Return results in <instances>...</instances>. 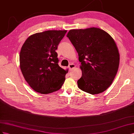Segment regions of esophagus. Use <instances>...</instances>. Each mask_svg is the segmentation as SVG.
<instances>
[{
  "instance_id": "34e87169",
  "label": "esophagus",
  "mask_w": 134,
  "mask_h": 134,
  "mask_svg": "<svg viewBox=\"0 0 134 134\" xmlns=\"http://www.w3.org/2000/svg\"><path fill=\"white\" fill-rule=\"evenodd\" d=\"M75 67V65L73 63H71L69 64V66H68V68H69L70 70H71L73 69V68H74Z\"/></svg>"
}]
</instances>
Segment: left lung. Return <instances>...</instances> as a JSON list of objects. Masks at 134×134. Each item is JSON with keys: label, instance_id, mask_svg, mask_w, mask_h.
Returning a JSON list of instances; mask_svg holds the SVG:
<instances>
[{"label": "left lung", "instance_id": "1", "mask_svg": "<svg viewBox=\"0 0 134 134\" xmlns=\"http://www.w3.org/2000/svg\"><path fill=\"white\" fill-rule=\"evenodd\" d=\"M67 37L81 62L79 88L92 95L106 90L115 77L120 63L119 53L112 37L95 27L71 30Z\"/></svg>", "mask_w": 134, "mask_h": 134}]
</instances>
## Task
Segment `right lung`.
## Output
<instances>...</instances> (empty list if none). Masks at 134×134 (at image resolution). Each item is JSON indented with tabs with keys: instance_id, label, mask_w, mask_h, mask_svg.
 I'll use <instances>...</instances> for the list:
<instances>
[{
	"instance_id": "add662e5",
	"label": "right lung",
	"mask_w": 134,
	"mask_h": 134,
	"mask_svg": "<svg viewBox=\"0 0 134 134\" xmlns=\"http://www.w3.org/2000/svg\"><path fill=\"white\" fill-rule=\"evenodd\" d=\"M66 30H49L29 37L22 45L20 68L30 87L46 94L59 90L65 81V71L58 65L55 51Z\"/></svg>"
}]
</instances>
